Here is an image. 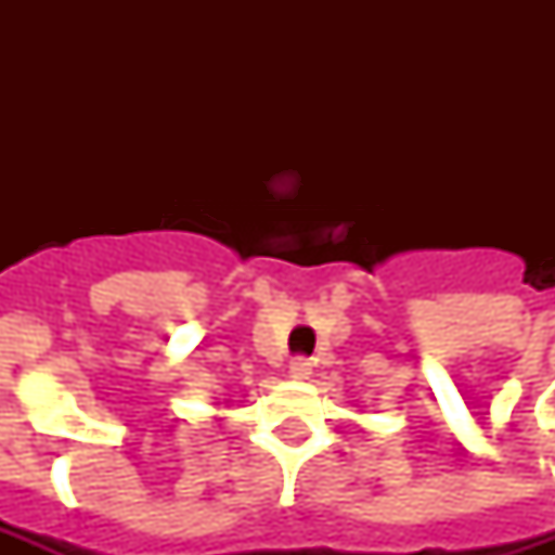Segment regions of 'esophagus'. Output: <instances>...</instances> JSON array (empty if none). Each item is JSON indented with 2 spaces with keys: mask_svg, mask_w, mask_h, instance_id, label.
Wrapping results in <instances>:
<instances>
[{
  "mask_svg": "<svg viewBox=\"0 0 555 555\" xmlns=\"http://www.w3.org/2000/svg\"><path fill=\"white\" fill-rule=\"evenodd\" d=\"M287 377L308 379V377H311V363H308L305 357H296L294 363H291V369H287Z\"/></svg>",
  "mask_w": 555,
  "mask_h": 555,
  "instance_id": "esophagus-1",
  "label": "esophagus"
}]
</instances>
